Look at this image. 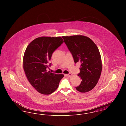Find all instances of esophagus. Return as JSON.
<instances>
[{
  "instance_id": "1",
  "label": "esophagus",
  "mask_w": 126,
  "mask_h": 126,
  "mask_svg": "<svg viewBox=\"0 0 126 126\" xmlns=\"http://www.w3.org/2000/svg\"><path fill=\"white\" fill-rule=\"evenodd\" d=\"M66 76H67L68 77H71L72 76H73V75H72V74H71V73L68 74H66Z\"/></svg>"
}]
</instances>
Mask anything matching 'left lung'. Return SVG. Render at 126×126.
I'll return each instance as SVG.
<instances>
[{"instance_id": "8db88e82", "label": "left lung", "mask_w": 126, "mask_h": 126, "mask_svg": "<svg viewBox=\"0 0 126 126\" xmlns=\"http://www.w3.org/2000/svg\"><path fill=\"white\" fill-rule=\"evenodd\" d=\"M62 38L72 53L75 63H81L78 76L82 81L76 89L81 93L89 92L95 86L102 73V59L98 48L86 36L77 35Z\"/></svg>"}]
</instances>
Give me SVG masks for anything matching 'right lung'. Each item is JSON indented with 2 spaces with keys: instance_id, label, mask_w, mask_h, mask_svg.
Returning <instances> with one entry per match:
<instances>
[{
  "instance_id": "right-lung-1",
  "label": "right lung",
  "mask_w": 126,
  "mask_h": 126,
  "mask_svg": "<svg viewBox=\"0 0 126 126\" xmlns=\"http://www.w3.org/2000/svg\"><path fill=\"white\" fill-rule=\"evenodd\" d=\"M64 42L61 37L42 36L30 42L23 58V68L31 84L39 93L48 95L59 87L63 74L47 71L48 62L54 50ZM51 64L49 65V66Z\"/></svg>"
}]
</instances>
